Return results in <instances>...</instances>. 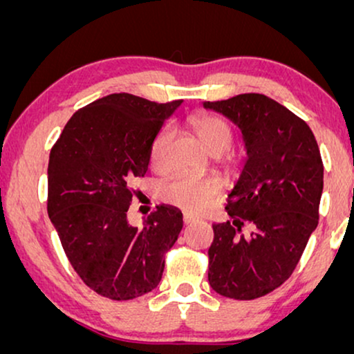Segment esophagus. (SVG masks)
<instances>
[{
    "label": "esophagus",
    "mask_w": 354,
    "mask_h": 354,
    "mask_svg": "<svg viewBox=\"0 0 354 354\" xmlns=\"http://www.w3.org/2000/svg\"><path fill=\"white\" fill-rule=\"evenodd\" d=\"M193 222H195V217H192V216H188V214H183V224L188 225V224H193Z\"/></svg>",
    "instance_id": "esophagus-1"
}]
</instances>
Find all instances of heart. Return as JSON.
<instances>
[{
    "mask_svg": "<svg viewBox=\"0 0 354 354\" xmlns=\"http://www.w3.org/2000/svg\"><path fill=\"white\" fill-rule=\"evenodd\" d=\"M190 127L200 142L211 154H222L234 143V129L222 115L201 113L190 119ZM172 140L171 127H162L154 135L149 147V164L154 171H162L167 166V147ZM227 166H234L235 156L224 154ZM221 193V183L212 177H193L187 174H177L162 183L161 198L166 203L178 206L180 209L200 214L217 200Z\"/></svg>",
    "mask_w": 354,
    "mask_h": 354,
    "instance_id": "heart-1",
    "label": "heart"
}]
</instances>
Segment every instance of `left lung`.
<instances>
[{
  "label": "left lung",
  "mask_w": 354,
  "mask_h": 354,
  "mask_svg": "<svg viewBox=\"0 0 354 354\" xmlns=\"http://www.w3.org/2000/svg\"><path fill=\"white\" fill-rule=\"evenodd\" d=\"M205 108L234 120L248 151L227 200L230 221L212 225L207 280L222 297L248 301L274 292L293 274L317 227L321 153L309 125L266 95L206 101Z\"/></svg>",
  "instance_id": "left-lung-1"
}]
</instances>
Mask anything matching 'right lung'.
<instances>
[{
	"label": "right lung",
	"mask_w": 354,
	"mask_h": 354,
	"mask_svg": "<svg viewBox=\"0 0 354 354\" xmlns=\"http://www.w3.org/2000/svg\"><path fill=\"white\" fill-rule=\"evenodd\" d=\"M182 100L113 93L75 111L48 162V216L69 263L101 297L127 301L158 287L164 254L180 234L182 212L156 206L130 225V183L148 171L149 147Z\"/></svg>",
	"instance_id": "obj_1"
}]
</instances>
